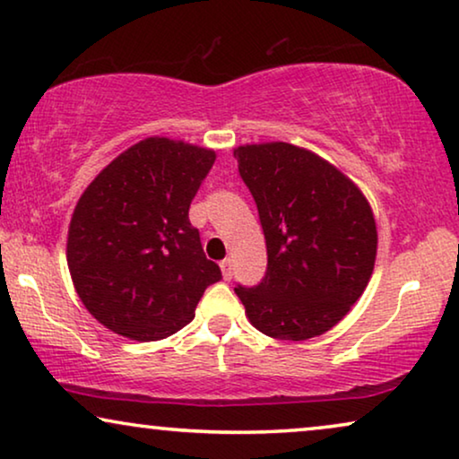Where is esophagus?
Listing matches in <instances>:
<instances>
[{"label": "esophagus", "instance_id": "obj_1", "mask_svg": "<svg viewBox=\"0 0 459 459\" xmlns=\"http://www.w3.org/2000/svg\"><path fill=\"white\" fill-rule=\"evenodd\" d=\"M219 267H221L223 278L225 280H231V275H234V272H231V259H223L221 263H219Z\"/></svg>", "mask_w": 459, "mask_h": 459}]
</instances>
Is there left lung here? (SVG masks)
Instances as JSON below:
<instances>
[{"instance_id": "obj_1", "label": "left lung", "mask_w": 459, "mask_h": 459, "mask_svg": "<svg viewBox=\"0 0 459 459\" xmlns=\"http://www.w3.org/2000/svg\"><path fill=\"white\" fill-rule=\"evenodd\" d=\"M267 244V272L234 288L250 324L278 341H307L336 325L374 272V212L328 160L286 142L234 150Z\"/></svg>"}]
</instances>
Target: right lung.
I'll use <instances>...</instances> for the list:
<instances>
[{
	"label": "right lung",
	"instance_id": "add662e5",
	"mask_svg": "<svg viewBox=\"0 0 459 459\" xmlns=\"http://www.w3.org/2000/svg\"><path fill=\"white\" fill-rule=\"evenodd\" d=\"M212 162V150L148 137L118 154L79 198L68 269L87 311L108 330L134 341L171 336L221 280L187 217Z\"/></svg>",
	"mask_w": 459,
	"mask_h": 459
}]
</instances>
